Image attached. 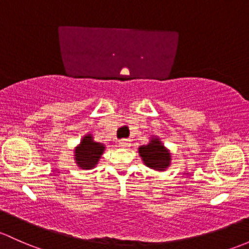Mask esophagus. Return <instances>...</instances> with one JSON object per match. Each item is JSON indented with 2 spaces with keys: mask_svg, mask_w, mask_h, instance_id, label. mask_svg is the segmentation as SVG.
Instances as JSON below:
<instances>
[{
  "mask_svg": "<svg viewBox=\"0 0 249 249\" xmlns=\"http://www.w3.org/2000/svg\"><path fill=\"white\" fill-rule=\"evenodd\" d=\"M130 145H131V142H130V140H120L119 141L120 148H129Z\"/></svg>",
  "mask_w": 249,
  "mask_h": 249,
  "instance_id": "34e87169",
  "label": "esophagus"
}]
</instances>
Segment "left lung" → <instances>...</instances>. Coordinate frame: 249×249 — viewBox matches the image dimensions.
<instances>
[{"instance_id":"1","label":"left lung","mask_w":249,"mask_h":249,"mask_svg":"<svg viewBox=\"0 0 249 249\" xmlns=\"http://www.w3.org/2000/svg\"><path fill=\"white\" fill-rule=\"evenodd\" d=\"M138 154L143 163L154 171H166L171 166V153L160 141L158 136L150 137V142L146 145H141L138 148Z\"/></svg>"}]
</instances>
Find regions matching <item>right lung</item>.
Segmentation results:
<instances>
[{
	"label": "right lung",
	"instance_id": "add662e5",
	"mask_svg": "<svg viewBox=\"0 0 249 249\" xmlns=\"http://www.w3.org/2000/svg\"><path fill=\"white\" fill-rule=\"evenodd\" d=\"M105 146L103 143L95 142L93 135L87 133L83 136L80 144L75 148V163L81 169H93L98 164L99 160L104 154Z\"/></svg>",
	"mask_w": 249,
	"mask_h": 249
}]
</instances>
